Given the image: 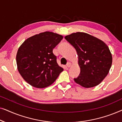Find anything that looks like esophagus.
I'll return each instance as SVG.
<instances>
[{
    "mask_svg": "<svg viewBox=\"0 0 122 122\" xmlns=\"http://www.w3.org/2000/svg\"><path fill=\"white\" fill-rule=\"evenodd\" d=\"M71 63H70V62H68V63H67V64H66V66H67V67H70V66H71Z\"/></svg>",
    "mask_w": 122,
    "mask_h": 122,
    "instance_id": "1",
    "label": "esophagus"
}]
</instances>
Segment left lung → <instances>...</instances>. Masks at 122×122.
I'll return each instance as SVG.
<instances>
[{
  "label": "left lung",
  "mask_w": 122,
  "mask_h": 122,
  "mask_svg": "<svg viewBox=\"0 0 122 122\" xmlns=\"http://www.w3.org/2000/svg\"><path fill=\"white\" fill-rule=\"evenodd\" d=\"M76 49L81 72L75 82L85 88L97 86L109 73L112 56L109 48L98 38L86 33L77 32L65 36Z\"/></svg>",
  "instance_id": "left-lung-1"
}]
</instances>
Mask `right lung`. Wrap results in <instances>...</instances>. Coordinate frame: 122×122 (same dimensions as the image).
<instances>
[{"mask_svg": "<svg viewBox=\"0 0 122 122\" xmlns=\"http://www.w3.org/2000/svg\"><path fill=\"white\" fill-rule=\"evenodd\" d=\"M62 39L61 35L46 31L28 38L20 46L16 57L18 70L30 85L46 88L63 71L53 53Z\"/></svg>", "mask_w": 122, "mask_h": 122, "instance_id": "obj_1", "label": "right lung"}]
</instances>
